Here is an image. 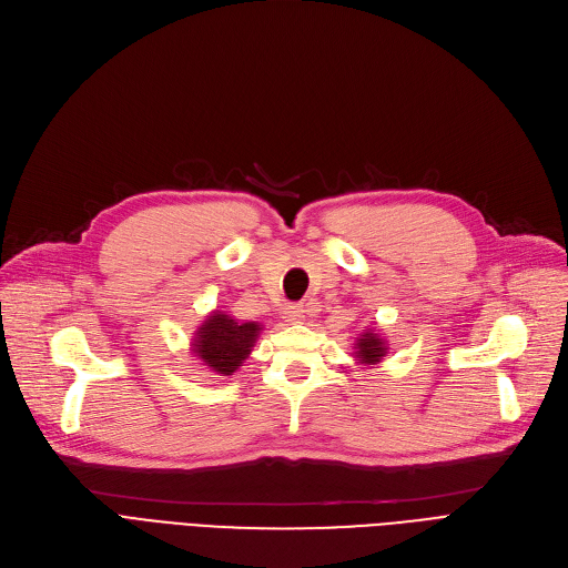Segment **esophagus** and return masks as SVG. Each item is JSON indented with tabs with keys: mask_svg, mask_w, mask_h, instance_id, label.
<instances>
[{
	"mask_svg": "<svg viewBox=\"0 0 568 568\" xmlns=\"http://www.w3.org/2000/svg\"><path fill=\"white\" fill-rule=\"evenodd\" d=\"M304 313H306V308L302 304L287 306L285 308V320H287V323H300V320H304Z\"/></svg>",
	"mask_w": 568,
	"mask_h": 568,
	"instance_id": "obj_1",
	"label": "esophagus"
}]
</instances>
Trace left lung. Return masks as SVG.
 Here are the masks:
<instances>
[{"label": "left lung", "mask_w": 568, "mask_h": 568, "mask_svg": "<svg viewBox=\"0 0 568 568\" xmlns=\"http://www.w3.org/2000/svg\"><path fill=\"white\" fill-rule=\"evenodd\" d=\"M387 355V343L374 329H364L355 341V357L359 364H378Z\"/></svg>", "instance_id": "8db88e82"}]
</instances>
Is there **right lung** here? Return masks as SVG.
<instances>
[{
    "label": "right lung",
    "mask_w": 568,
    "mask_h": 568,
    "mask_svg": "<svg viewBox=\"0 0 568 568\" xmlns=\"http://www.w3.org/2000/svg\"><path fill=\"white\" fill-rule=\"evenodd\" d=\"M262 332L257 323H236L223 311H213L202 327L194 332L192 353L200 357L211 372L232 376L243 359L251 355Z\"/></svg>",
    "instance_id": "add662e5"
}]
</instances>
